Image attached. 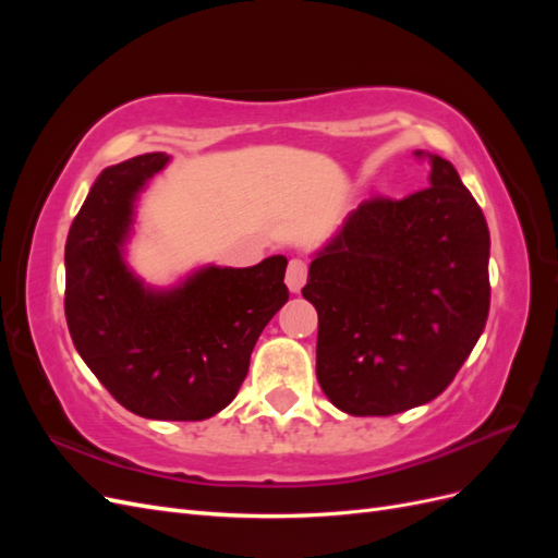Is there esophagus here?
Here are the masks:
<instances>
[{
    "label": "esophagus",
    "instance_id": "obj_1",
    "mask_svg": "<svg viewBox=\"0 0 558 558\" xmlns=\"http://www.w3.org/2000/svg\"><path fill=\"white\" fill-rule=\"evenodd\" d=\"M307 281V260L293 258L286 269V286H289L291 293H300L302 286Z\"/></svg>",
    "mask_w": 558,
    "mask_h": 558
}]
</instances>
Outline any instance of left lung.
I'll list each match as a JSON object with an SVG mask.
<instances>
[{
    "label": "left lung",
    "mask_w": 558,
    "mask_h": 558,
    "mask_svg": "<svg viewBox=\"0 0 558 558\" xmlns=\"http://www.w3.org/2000/svg\"><path fill=\"white\" fill-rule=\"evenodd\" d=\"M428 189L373 197L320 248L302 289L318 314L316 379L337 410L391 416L440 396L486 326V218L453 165Z\"/></svg>",
    "instance_id": "left-lung-1"
}]
</instances>
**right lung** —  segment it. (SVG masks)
<instances>
[{
    "label": "right lung",
    "instance_id": "obj_1",
    "mask_svg": "<svg viewBox=\"0 0 558 558\" xmlns=\"http://www.w3.org/2000/svg\"><path fill=\"white\" fill-rule=\"evenodd\" d=\"M170 162L144 154L97 177L64 246V314L76 351L132 414L202 421L232 402L263 328L289 300L283 256L207 265L150 289L125 265L134 202Z\"/></svg>",
    "mask_w": 558,
    "mask_h": 558
}]
</instances>
